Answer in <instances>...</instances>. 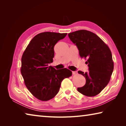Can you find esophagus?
I'll return each mask as SVG.
<instances>
[{
    "label": "esophagus",
    "mask_w": 126,
    "mask_h": 126,
    "mask_svg": "<svg viewBox=\"0 0 126 126\" xmlns=\"http://www.w3.org/2000/svg\"><path fill=\"white\" fill-rule=\"evenodd\" d=\"M72 74H73V75H74V74H77V72L73 71V72H72Z\"/></svg>",
    "instance_id": "esophagus-1"
}]
</instances>
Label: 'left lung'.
Wrapping results in <instances>:
<instances>
[{
	"label": "left lung",
	"mask_w": 126,
	"mask_h": 126,
	"mask_svg": "<svg viewBox=\"0 0 126 126\" xmlns=\"http://www.w3.org/2000/svg\"><path fill=\"white\" fill-rule=\"evenodd\" d=\"M79 50L81 58L87 59L89 72L78 73L86 79L84 86L77 90L86 96L93 97L101 92L109 83L114 68L112 55L108 46L95 34L79 30L68 34Z\"/></svg>",
	"instance_id": "8db88e82"
}]
</instances>
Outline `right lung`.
<instances>
[{"mask_svg":"<svg viewBox=\"0 0 126 126\" xmlns=\"http://www.w3.org/2000/svg\"><path fill=\"white\" fill-rule=\"evenodd\" d=\"M67 33L43 32L34 37L22 57L20 71L27 88L37 99L47 101L58 93L61 82L71 77L67 68L56 70L49 64L53 62L54 47Z\"/></svg>","mask_w":126,"mask_h":126,"instance_id":"right-lung-1","label":"right lung"}]
</instances>
